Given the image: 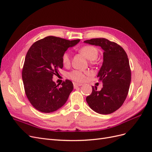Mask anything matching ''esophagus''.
<instances>
[{
	"mask_svg": "<svg viewBox=\"0 0 152 152\" xmlns=\"http://www.w3.org/2000/svg\"><path fill=\"white\" fill-rule=\"evenodd\" d=\"M82 86V84H79V83H73V87H74V88H77L78 87H80Z\"/></svg>",
	"mask_w": 152,
	"mask_h": 152,
	"instance_id": "obj_1",
	"label": "esophagus"
}]
</instances>
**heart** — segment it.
Here are the masks:
<instances>
[{
  "mask_svg": "<svg viewBox=\"0 0 152 152\" xmlns=\"http://www.w3.org/2000/svg\"><path fill=\"white\" fill-rule=\"evenodd\" d=\"M79 51L89 60H95L98 58L99 51L98 49L93 45H85L79 49ZM62 63L65 66H68L70 63V56L68 53H65L62 56ZM88 71L73 70L68 73V77L75 82H82L86 79V75H88Z\"/></svg>",
  "mask_w": 152,
  "mask_h": 152,
  "instance_id": "b5f03b06",
  "label": "heart"
}]
</instances>
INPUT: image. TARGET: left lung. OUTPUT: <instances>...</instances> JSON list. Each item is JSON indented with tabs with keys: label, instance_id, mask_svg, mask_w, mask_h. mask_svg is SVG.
Segmentation results:
<instances>
[{
	"label": "left lung",
	"instance_id": "left-lung-1",
	"mask_svg": "<svg viewBox=\"0 0 152 152\" xmlns=\"http://www.w3.org/2000/svg\"><path fill=\"white\" fill-rule=\"evenodd\" d=\"M85 43L100 46L104 50L103 61L97 77L103 82L102 90L92 87L87 96L89 107L99 114H110L120 108L126 97L131 80V72L127 55L115 42L104 38L92 39Z\"/></svg>",
	"mask_w": 152,
	"mask_h": 152
}]
</instances>
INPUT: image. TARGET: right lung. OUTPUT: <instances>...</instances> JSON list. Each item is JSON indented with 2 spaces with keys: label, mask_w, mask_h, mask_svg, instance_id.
Masks as SVG:
<instances>
[{
  "label": "right lung",
  "mask_w": 152,
  "mask_h": 152,
  "mask_svg": "<svg viewBox=\"0 0 152 152\" xmlns=\"http://www.w3.org/2000/svg\"><path fill=\"white\" fill-rule=\"evenodd\" d=\"M79 41L48 36L32 44L27 52L22 79L27 98L39 111L53 112L66 102L73 89V83L66 80L59 86L53 77L63 66V54Z\"/></svg>",
  "instance_id": "obj_1"
}]
</instances>
